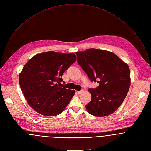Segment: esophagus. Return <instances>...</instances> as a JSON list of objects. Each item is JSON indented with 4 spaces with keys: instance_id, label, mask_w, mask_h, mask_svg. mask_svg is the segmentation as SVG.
<instances>
[{
    "instance_id": "esophagus-1",
    "label": "esophagus",
    "mask_w": 151,
    "mask_h": 151,
    "mask_svg": "<svg viewBox=\"0 0 151 151\" xmlns=\"http://www.w3.org/2000/svg\"><path fill=\"white\" fill-rule=\"evenodd\" d=\"M83 92H84V90H83V89L81 90L80 91H77V93L78 94H82Z\"/></svg>"
}]
</instances>
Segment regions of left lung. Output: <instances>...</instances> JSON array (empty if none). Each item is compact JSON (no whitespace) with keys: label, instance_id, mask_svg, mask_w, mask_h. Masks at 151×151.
<instances>
[{"label":"left lung","instance_id":"left-lung-1","mask_svg":"<svg viewBox=\"0 0 151 151\" xmlns=\"http://www.w3.org/2000/svg\"><path fill=\"white\" fill-rule=\"evenodd\" d=\"M76 54L90 81L99 83L96 88L88 90L91 100L86 106L87 111L97 117L112 114L123 103L130 86L128 65L106 50L91 48Z\"/></svg>","mask_w":151,"mask_h":151}]
</instances>
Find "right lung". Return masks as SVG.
Instances as JSON below:
<instances>
[{"label": "right lung", "mask_w": 151, "mask_h": 151, "mask_svg": "<svg viewBox=\"0 0 151 151\" xmlns=\"http://www.w3.org/2000/svg\"><path fill=\"white\" fill-rule=\"evenodd\" d=\"M76 61L74 53L48 51L36 54L25 64L19 82L28 104L35 111L45 116H57L64 111L76 91L61 87V77Z\"/></svg>", "instance_id": "1"}]
</instances>
